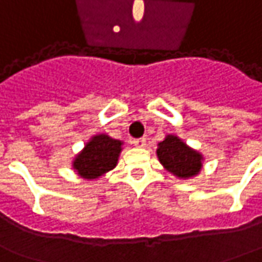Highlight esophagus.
<instances>
[{
  "label": "esophagus",
  "mask_w": 262,
  "mask_h": 262,
  "mask_svg": "<svg viewBox=\"0 0 262 262\" xmlns=\"http://www.w3.org/2000/svg\"><path fill=\"white\" fill-rule=\"evenodd\" d=\"M132 143L135 144L136 147H144L146 146V137H139V139H133Z\"/></svg>",
  "instance_id": "obj_1"
}]
</instances>
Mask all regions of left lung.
<instances>
[{"instance_id": "1", "label": "left lung", "mask_w": 262, "mask_h": 262, "mask_svg": "<svg viewBox=\"0 0 262 262\" xmlns=\"http://www.w3.org/2000/svg\"><path fill=\"white\" fill-rule=\"evenodd\" d=\"M156 155L163 167L177 179H191L203 169V155L176 135H167L157 144Z\"/></svg>"}]
</instances>
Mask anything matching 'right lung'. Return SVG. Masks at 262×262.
Masks as SVG:
<instances>
[{"label":"right lung","instance_id":"add662e5","mask_svg":"<svg viewBox=\"0 0 262 262\" xmlns=\"http://www.w3.org/2000/svg\"><path fill=\"white\" fill-rule=\"evenodd\" d=\"M123 142L105 133L95 135L72 160V167L80 179L96 180L116 167Z\"/></svg>","mask_w":262,"mask_h":262}]
</instances>
